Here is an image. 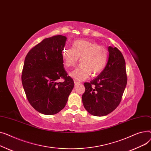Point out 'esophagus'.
<instances>
[{"label":"esophagus","mask_w":151,"mask_h":151,"mask_svg":"<svg viewBox=\"0 0 151 151\" xmlns=\"http://www.w3.org/2000/svg\"><path fill=\"white\" fill-rule=\"evenodd\" d=\"M78 84H79V83L77 81H74V85H75V86H77Z\"/></svg>","instance_id":"esophagus-1"}]
</instances>
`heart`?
<instances>
[{
  "instance_id": "obj_1",
  "label": "heart",
  "mask_w": 151,
  "mask_h": 151,
  "mask_svg": "<svg viewBox=\"0 0 151 151\" xmlns=\"http://www.w3.org/2000/svg\"><path fill=\"white\" fill-rule=\"evenodd\" d=\"M61 55L64 65L68 68L74 66L80 58L81 65L70 73L69 76L81 82L87 79L91 73L96 76L102 72L107 64L108 51L95 42L80 40L73 42L72 49H63Z\"/></svg>"
}]
</instances>
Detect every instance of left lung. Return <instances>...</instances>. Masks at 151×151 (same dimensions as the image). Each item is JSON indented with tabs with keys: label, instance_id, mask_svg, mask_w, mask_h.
<instances>
[{
	"label": "left lung",
	"instance_id": "left-lung-1",
	"mask_svg": "<svg viewBox=\"0 0 151 151\" xmlns=\"http://www.w3.org/2000/svg\"><path fill=\"white\" fill-rule=\"evenodd\" d=\"M107 63L100 74L84 83L82 102L86 111L96 116H106L119 105L127 85L126 62L122 53L109 46Z\"/></svg>",
	"mask_w": 151,
	"mask_h": 151
}]
</instances>
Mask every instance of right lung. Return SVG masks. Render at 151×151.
Returning <instances> with one entry per match:
<instances>
[{"mask_svg":"<svg viewBox=\"0 0 151 151\" xmlns=\"http://www.w3.org/2000/svg\"><path fill=\"white\" fill-rule=\"evenodd\" d=\"M67 38L56 35L43 40L26 55L22 83L27 98L38 112L55 114L63 109L74 86L68 76L61 53ZM60 78L64 82H58Z\"/></svg>","mask_w":151,"mask_h":151,"instance_id":"obj_1","label":"right lung"}]
</instances>
